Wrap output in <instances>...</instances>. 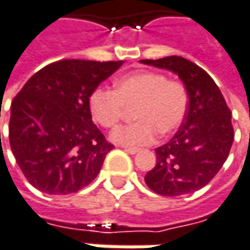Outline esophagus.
<instances>
[{
  "label": "esophagus",
  "mask_w": 250,
  "mask_h": 250,
  "mask_svg": "<svg viewBox=\"0 0 250 250\" xmlns=\"http://www.w3.org/2000/svg\"><path fill=\"white\" fill-rule=\"evenodd\" d=\"M122 148H124V151H126L128 154H137V152H138L137 148H131V146H122Z\"/></svg>",
  "instance_id": "obj_1"
}]
</instances>
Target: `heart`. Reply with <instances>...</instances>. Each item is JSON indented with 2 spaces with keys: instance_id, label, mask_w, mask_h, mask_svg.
I'll return each instance as SVG.
<instances>
[{
  "instance_id": "b5f03b06",
  "label": "heart",
  "mask_w": 250,
  "mask_h": 250,
  "mask_svg": "<svg viewBox=\"0 0 250 250\" xmlns=\"http://www.w3.org/2000/svg\"><path fill=\"white\" fill-rule=\"evenodd\" d=\"M132 106L138 121L116 128L110 140L124 146H144L157 140L158 132L170 135L181 126L188 109V93L180 82L141 70L118 79L113 90L96 89L89 96L92 119L104 128L116 126L125 108Z\"/></svg>"
}]
</instances>
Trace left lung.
I'll return each mask as SVG.
<instances>
[{"label":"left lung","instance_id":"left-lung-1","mask_svg":"<svg viewBox=\"0 0 250 250\" xmlns=\"http://www.w3.org/2000/svg\"><path fill=\"white\" fill-rule=\"evenodd\" d=\"M141 63L175 73L188 93L186 119L171 141L155 149L157 164L145 183L160 196L194 193L213 180L229 155L234 137L230 109L214 80L193 62L168 56Z\"/></svg>","mask_w":250,"mask_h":250}]
</instances>
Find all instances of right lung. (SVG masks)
I'll return each instance as SVG.
<instances>
[{
	"label": "right lung",
	"instance_id": "1",
	"mask_svg": "<svg viewBox=\"0 0 250 250\" xmlns=\"http://www.w3.org/2000/svg\"><path fill=\"white\" fill-rule=\"evenodd\" d=\"M122 63L59 60L33 75L17 93L10 145L33 187L70 194L96 178L113 145L92 122L89 96Z\"/></svg>",
	"mask_w": 250,
	"mask_h": 250
}]
</instances>
